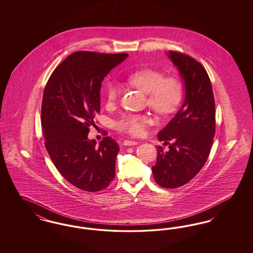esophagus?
Returning <instances> with one entry per match:
<instances>
[{"instance_id":"esophagus-1","label":"esophagus","mask_w":253,"mask_h":253,"mask_svg":"<svg viewBox=\"0 0 253 253\" xmlns=\"http://www.w3.org/2000/svg\"><path fill=\"white\" fill-rule=\"evenodd\" d=\"M138 142L137 141H133V140H125L123 142L124 146H132V145H137Z\"/></svg>"}]
</instances>
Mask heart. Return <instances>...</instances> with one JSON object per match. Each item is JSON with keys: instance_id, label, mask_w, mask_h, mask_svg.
<instances>
[{"instance_id": "obj_1", "label": "heart", "mask_w": 253, "mask_h": 253, "mask_svg": "<svg viewBox=\"0 0 253 253\" xmlns=\"http://www.w3.org/2000/svg\"><path fill=\"white\" fill-rule=\"evenodd\" d=\"M127 81L148 94L149 106L160 115L173 113L180 104L182 84L173 76L164 77L163 73L156 69H142L130 74ZM121 94V85L118 83L108 84L106 87L108 103H116ZM152 123L153 119L148 114H125L116 122V128L133 136H140Z\"/></svg>"}]
</instances>
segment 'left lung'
Listing matches in <instances>:
<instances>
[{
  "instance_id": "obj_1",
  "label": "left lung",
  "mask_w": 253,
  "mask_h": 253,
  "mask_svg": "<svg viewBox=\"0 0 253 253\" xmlns=\"http://www.w3.org/2000/svg\"><path fill=\"white\" fill-rule=\"evenodd\" d=\"M167 55L183 79L185 99L173 119L157 134L169 149L157 147V163L152 169L160 187L174 189L192 180L209 157L215 132V103L203 65L182 53L169 51Z\"/></svg>"
}]
</instances>
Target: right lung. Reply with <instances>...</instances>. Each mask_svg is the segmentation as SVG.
I'll use <instances>...</instances> for the list:
<instances>
[{
    "mask_svg": "<svg viewBox=\"0 0 253 253\" xmlns=\"http://www.w3.org/2000/svg\"><path fill=\"white\" fill-rule=\"evenodd\" d=\"M128 54L79 51L63 60L45 85L42 128L45 148L60 174L75 187L98 192L115 178L120 148L110 136L96 145L89 127L100 111L101 83Z\"/></svg>",
    "mask_w": 253,
    "mask_h": 253,
    "instance_id": "right-lung-1",
    "label": "right lung"
}]
</instances>
